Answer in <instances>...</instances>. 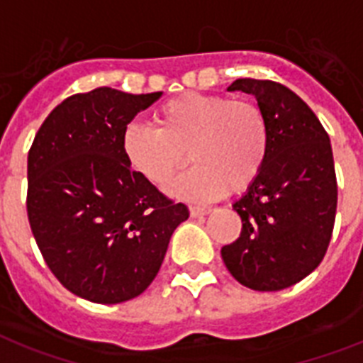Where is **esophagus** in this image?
<instances>
[{
    "label": "esophagus",
    "instance_id": "obj_1",
    "mask_svg": "<svg viewBox=\"0 0 363 363\" xmlns=\"http://www.w3.org/2000/svg\"><path fill=\"white\" fill-rule=\"evenodd\" d=\"M206 214H210V208H205V206H191L190 208L191 218H203Z\"/></svg>",
    "mask_w": 363,
    "mask_h": 363
}]
</instances>
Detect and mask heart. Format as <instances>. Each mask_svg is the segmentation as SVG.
Returning <instances> with one entry per match:
<instances>
[{"instance_id":"obj_1","label":"heart","mask_w":363,"mask_h":363,"mask_svg":"<svg viewBox=\"0 0 363 363\" xmlns=\"http://www.w3.org/2000/svg\"><path fill=\"white\" fill-rule=\"evenodd\" d=\"M269 123L258 105L218 94L188 92L162 103L155 127L130 123L121 151L133 169L162 188L186 162L194 166L173 184L188 199H218L255 184L269 153Z\"/></svg>"}]
</instances>
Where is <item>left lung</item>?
Segmentation results:
<instances>
[{
	"label": "left lung",
	"instance_id": "left-lung-1",
	"mask_svg": "<svg viewBox=\"0 0 363 363\" xmlns=\"http://www.w3.org/2000/svg\"><path fill=\"white\" fill-rule=\"evenodd\" d=\"M228 92L257 97L271 142L260 177L233 205L242 234L221 249L240 284L279 291L321 264L336 219L337 184L330 138L306 103L273 81L236 79Z\"/></svg>",
	"mask_w": 363,
	"mask_h": 363
}]
</instances>
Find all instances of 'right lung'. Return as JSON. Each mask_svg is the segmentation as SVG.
I'll use <instances>...</instances> for the list:
<instances>
[{"label":"right lung","instance_id":"right-lung-1","mask_svg":"<svg viewBox=\"0 0 363 363\" xmlns=\"http://www.w3.org/2000/svg\"><path fill=\"white\" fill-rule=\"evenodd\" d=\"M162 92L101 86L64 99L38 129L27 157V216L45 264L77 297L135 299L166 257L190 212L130 169L125 127Z\"/></svg>","mask_w":363,"mask_h":363}]
</instances>
